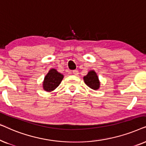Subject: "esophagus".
Wrapping results in <instances>:
<instances>
[{
    "mask_svg": "<svg viewBox=\"0 0 146 146\" xmlns=\"http://www.w3.org/2000/svg\"><path fill=\"white\" fill-rule=\"evenodd\" d=\"M73 74H74L75 75H78V73H79V71H78V70H77V69H75V70H73Z\"/></svg>",
    "mask_w": 146,
    "mask_h": 146,
    "instance_id": "esophagus-1",
    "label": "esophagus"
}]
</instances>
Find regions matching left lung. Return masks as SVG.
<instances>
[{
	"label": "left lung",
	"mask_w": 146,
	"mask_h": 146,
	"mask_svg": "<svg viewBox=\"0 0 146 146\" xmlns=\"http://www.w3.org/2000/svg\"><path fill=\"white\" fill-rule=\"evenodd\" d=\"M84 81L87 86L91 89L97 90L100 87V81L96 73L94 71H90L86 76L83 77Z\"/></svg>",
	"instance_id": "8db88e82"
}]
</instances>
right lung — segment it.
<instances>
[{
  "mask_svg": "<svg viewBox=\"0 0 146 146\" xmlns=\"http://www.w3.org/2000/svg\"><path fill=\"white\" fill-rule=\"evenodd\" d=\"M63 75L55 69H50L44 77L43 89L46 91H51L55 89L61 83Z\"/></svg>",
  "mask_w": 146,
  "mask_h": 146,
  "instance_id": "right-lung-1",
  "label": "right lung"
}]
</instances>
